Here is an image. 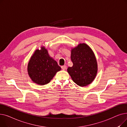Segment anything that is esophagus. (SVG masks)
Wrapping results in <instances>:
<instances>
[{
    "mask_svg": "<svg viewBox=\"0 0 127 127\" xmlns=\"http://www.w3.org/2000/svg\"><path fill=\"white\" fill-rule=\"evenodd\" d=\"M61 68L63 70H65L66 69V68H67V66H66V65H63V66H61Z\"/></svg>",
    "mask_w": 127,
    "mask_h": 127,
    "instance_id": "34e87169",
    "label": "esophagus"
}]
</instances>
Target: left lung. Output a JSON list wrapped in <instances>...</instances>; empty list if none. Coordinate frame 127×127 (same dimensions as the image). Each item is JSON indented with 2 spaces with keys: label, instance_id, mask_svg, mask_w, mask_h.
<instances>
[{
  "label": "left lung",
  "instance_id": "8db88e82",
  "mask_svg": "<svg viewBox=\"0 0 127 127\" xmlns=\"http://www.w3.org/2000/svg\"><path fill=\"white\" fill-rule=\"evenodd\" d=\"M70 59L73 65L67 70L73 81L81 87L90 84L98 71L97 60L90 47L85 43H80L71 48Z\"/></svg>",
  "mask_w": 127,
  "mask_h": 127
}]
</instances>
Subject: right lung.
<instances>
[{"label":"right lung","instance_id":"obj_1","mask_svg":"<svg viewBox=\"0 0 127 127\" xmlns=\"http://www.w3.org/2000/svg\"><path fill=\"white\" fill-rule=\"evenodd\" d=\"M61 70L57 61L51 57L44 46L36 49L31 57L27 66L28 74L31 80L43 85L48 83L58 71Z\"/></svg>","mask_w":127,"mask_h":127}]
</instances>
